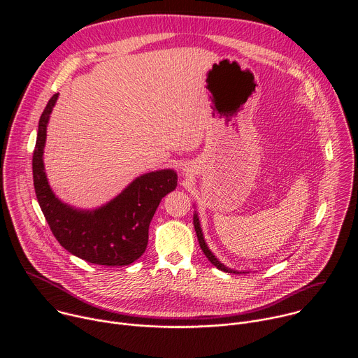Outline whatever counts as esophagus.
Here are the masks:
<instances>
[{"mask_svg": "<svg viewBox=\"0 0 358 358\" xmlns=\"http://www.w3.org/2000/svg\"><path fill=\"white\" fill-rule=\"evenodd\" d=\"M185 174H187V173H185Z\"/></svg>", "mask_w": 358, "mask_h": 358, "instance_id": "1", "label": "esophagus"}]
</instances>
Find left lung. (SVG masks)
Here are the masks:
<instances>
[{"label":"left lung","instance_id":"obj_1","mask_svg":"<svg viewBox=\"0 0 358 358\" xmlns=\"http://www.w3.org/2000/svg\"><path fill=\"white\" fill-rule=\"evenodd\" d=\"M194 228H195L196 238H198V242H199V246H201L202 252L206 253V257L208 258V261H210V262H211L217 269L224 271V272H228V273H236V275H239V273H248V272H245V271H241V272H239V271L231 269V268H228V266H225L224 264H221V262H220V259L215 257V255L211 252V249L208 248V245H207L206 239H203L202 229H201V224H199V218H198V214H196V213L194 214Z\"/></svg>","mask_w":358,"mask_h":358}]
</instances>
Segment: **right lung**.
<instances>
[{
	"instance_id": "1",
	"label": "right lung",
	"mask_w": 358,
	"mask_h": 358,
	"mask_svg": "<svg viewBox=\"0 0 358 358\" xmlns=\"http://www.w3.org/2000/svg\"><path fill=\"white\" fill-rule=\"evenodd\" d=\"M59 93L49 99L38 124L32 156L34 187L39 207L57 241L75 257L96 265L124 266L137 261L148 242V227L160 201L177 187L171 169L145 173L119 195L94 210H79L61 201L49 187L43 148L46 126Z\"/></svg>"
}]
</instances>
